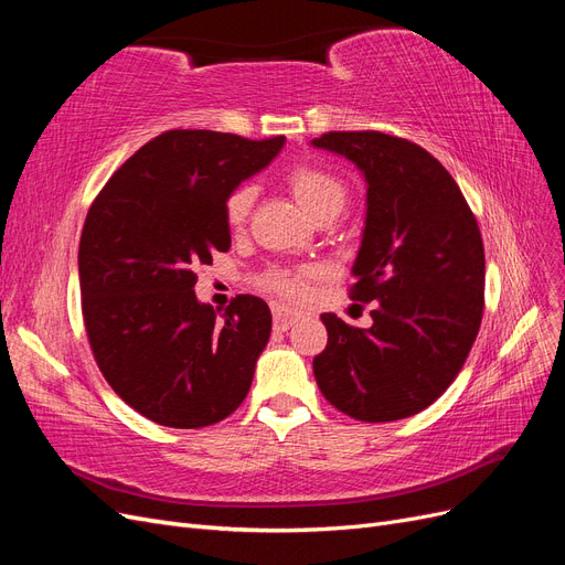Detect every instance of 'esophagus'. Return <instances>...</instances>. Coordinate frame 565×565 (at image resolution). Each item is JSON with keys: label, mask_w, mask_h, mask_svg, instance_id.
<instances>
[{"label": "esophagus", "mask_w": 565, "mask_h": 565, "mask_svg": "<svg viewBox=\"0 0 565 565\" xmlns=\"http://www.w3.org/2000/svg\"><path fill=\"white\" fill-rule=\"evenodd\" d=\"M301 318H303L301 311H289V309H280V306H276V309H273V328L285 332Z\"/></svg>", "instance_id": "1"}]
</instances>
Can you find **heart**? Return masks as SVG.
I'll return each mask as SVG.
<instances>
[{
    "label": "heart",
    "mask_w": 565,
    "mask_h": 565,
    "mask_svg": "<svg viewBox=\"0 0 565 565\" xmlns=\"http://www.w3.org/2000/svg\"><path fill=\"white\" fill-rule=\"evenodd\" d=\"M287 185L301 207L316 221L322 216H339L349 202V188L334 172L318 164H297L287 172ZM254 185L243 183L233 188L224 202L226 224L237 231L247 224L254 204ZM316 270H270L264 276V287L289 301H299L309 295V282Z\"/></svg>",
    "instance_id": "1"
}]
</instances>
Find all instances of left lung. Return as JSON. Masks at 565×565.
Instances as JSON below:
<instances>
[{
  "label": "left lung",
  "instance_id": "8db88e82",
  "mask_svg": "<svg viewBox=\"0 0 565 565\" xmlns=\"http://www.w3.org/2000/svg\"><path fill=\"white\" fill-rule=\"evenodd\" d=\"M311 143L365 177L351 299L374 303L367 330L320 316L328 347L313 358L316 382L353 419L413 417L455 382L481 328V231L448 169L422 146L382 131H328Z\"/></svg>",
  "mask_w": 565,
  "mask_h": 565
}]
</instances>
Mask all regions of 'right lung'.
Returning <instances> with one entry per match:
<instances>
[{
    "instance_id": "right-lung-1",
    "label": "right lung",
    "mask_w": 565,
    "mask_h": 565,
    "mask_svg": "<svg viewBox=\"0 0 565 565\" xmlns=\"http://www.w3.org/2000/svg\"><path fill=\"white\" fill-rule=\"evenodd\" d=\"M282 143L285 136L164 131L92 202L77 256L84 328L106 382L150 422L200 429L247 396L270 311L237 295L218 316L195 297V266L231 249L224 202Z\"/></svg>"
}]
</instances>
